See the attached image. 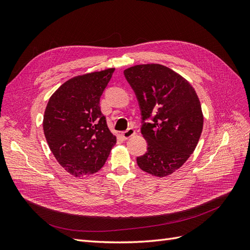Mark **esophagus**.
Listing matches in <instances>:
<instances>
[{
    "label": "esophagus",
    "mask_w": 250,
    "mask_h": 250,
    "mask_svg": "<svg viewBox=\"0 0 250 250\" xmlns=\"http://www.w3.org/2000/svg\"><path fill=\"white\" fill-rule=\"evenodd\" d=\"M134 134H135V131H134L133 128H128L127 130H125V131L122 132V138H123L124 140H127V139L131 138L132 135H134Z\"/></svg>",
    "instance_id": "1"
}]
</instances>
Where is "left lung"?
Masks as SVG:
<instances>
[{"label":"left lung","mask_w":250,"mask_h":250,"mask_svg":"<svg viewBox=\"0 0 250 250\" xmlns=\"http://www.w3.org/2000/svg\"><path fill=\"white\" fill-rule=\"evenodd\" d=\"M137 96L141 132L147 152L137 157L139 167L152 175L167 176L193 153L203 127L200 101L185 78L162 64H140L124 71Z\"/></svg>","instance_id":"left-lung-1"}]
</instances>
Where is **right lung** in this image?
Masks as SVG:
<instances>
[{
  "instance_id": "1",
  "label": "right lung",
  "mask_w": 250,
  "mask_h": 250,
  "mask_svg": "<svg viewBox=\"0 0 250 250\" xmlns=\"http://www.w3.org/2000/svg\"><path fill=\"white\" fill-rule=\"evenodd\" d=\"M115 69L64 82L53 94L43 116V132L60 166L76 177L99 171L117 138L100 109V98Z\"/></svg>"
}]
</instances>
